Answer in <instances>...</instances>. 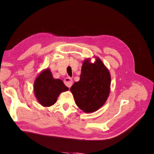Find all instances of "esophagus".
Masks as SVG:
<instances>
[{"mask_svg": "<svg viewBox=\"0 0 154 154\" xmlns=\"http://www.w3.org/2000/svg\"><path fill=\"white\" fill-rule=\"evenodd\" d=\"M64 83H65V85L68 86V87H69V88H70L71 86H72V84H73V81H72V79L71 78V77H66V79H65V80H64Z\"/></svg>", "mask_w": 154, "mask_h": 154, "instance_id": "obj_1", "label": "esophagus"}]
</instances>
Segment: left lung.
<instances>
[{
  "mask_svg": "<svg viewBox=\"0 0 154 154\" xmlns=\"http://www.w3.org/2000/svg\"><path fill=\"white\" fill-rule=\"evenodd\" d=\"M111 75L100 58L94 63L86 59L82 64L80 80L71 87L75 101L85 112H92L103 105L110 92Z\"/></svg>",
  "mask_w": 154,
  "mask_h": 154,
  "instance_id": "obj_1",
  "label": "left lung"
}]
</instances>
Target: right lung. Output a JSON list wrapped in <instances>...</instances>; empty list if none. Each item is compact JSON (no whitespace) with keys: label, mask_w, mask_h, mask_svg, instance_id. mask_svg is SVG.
Wrapping results in <instances>:
<instances>
[{"label":"right lung","mask_w":154,"mask_h":154,"mask_svg":"<svg viewBox=\"0 0 154 154\" xmlns=\"http://www.w3.org/2000/svg\"><path fill=\"white\" fill-rule=\"evenodd\" d=\"M68 89L62 80L53 77L49 69L39 74L34 84L35 96L39 103L44 107L54 104L59 94Z\"/></svg>","instance_id":"obj_1"}]
</instances>
